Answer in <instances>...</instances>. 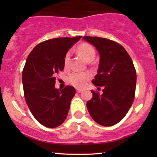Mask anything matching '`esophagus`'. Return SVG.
I'll list each match as a JSON object with an SVG mask.
<instances>
[{
    "mask_svg": "<svg viewBox=\"0 0 157 157\" xmlns=\"http://www.w3.org/2000/svg\"><path fill=\"white\" fill-rule=\"evenodd\" d=\"M82 89H77V93H80V92H82Z\"/></svg>",
    "mask_w": 157,
    "mask_h": 157,
    "instance_id": "obj_1",
    "label": "esophagus"
}]
</instances>
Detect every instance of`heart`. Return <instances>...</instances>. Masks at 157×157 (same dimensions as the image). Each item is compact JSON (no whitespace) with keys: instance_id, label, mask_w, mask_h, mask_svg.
Returning a JSON list of instances; mask_svg holds the SVG:
<instances>
[{"instance_id":"1","label":"heart","mask_w":157,"mask_h":157,"mask_svg":"<svg viewBox=\"0 0 157 157\" xmlns=\"http://www.w3.org/2000/svg\"><path fill=\"white\" fill-rule=\"evenodd\" d=\"M77 52L80 54L88 62L92 61L95 57L96 52L94 48L89 44H82L77 48ZM70 52H67L64 57V65L67 67L70 61ZM91 79V75L88 72H73L68 76L67 80L70 84L76 87H83Z\"/></svg>"}]
</instances>
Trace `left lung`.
Returning a JSON list of instances; mask_svg holds the SVG:
<instances>
[{"label": "left lung", "mask_w": 157, "mask_h": 157, "mask_svg": "<svg viewBox=\"0 0 157 157\" xmlns=\"http://www.w3.org/2000/svg\"><path fill=\"white\" fill-rule=\"evenodd\" d=\"M100 54L95 86L103 87L102 94L91 90L92 98L86 103L91 117L100 125L111 126L121 121L135 97L136 73L130 55L122 45L111 40L85 36Z\"/></svg>", "instance_id": "obj_1"}]
</instances>
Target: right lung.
Instances as JSON below:
<instances>
[{
    "label": "right lung",
    "mask_w": 157,
    "mask_h": 157,
    "mask_svg": "<svg viewBox=\"0 0 157 157\" xmlns=\"http://www.w3.org/2000/svg\"><path fill=\"white\" fill-rule=\"evenodd\" d=\"M81 38L57 37L37 44L26 59L22 73L25 100L29 109L41 125L50 128L65 121L75 89L66 86L56 89L55 76L64 68V57Z\"/></svg>",
    "instance_id": "right-lung-1"
}]
</instances>
